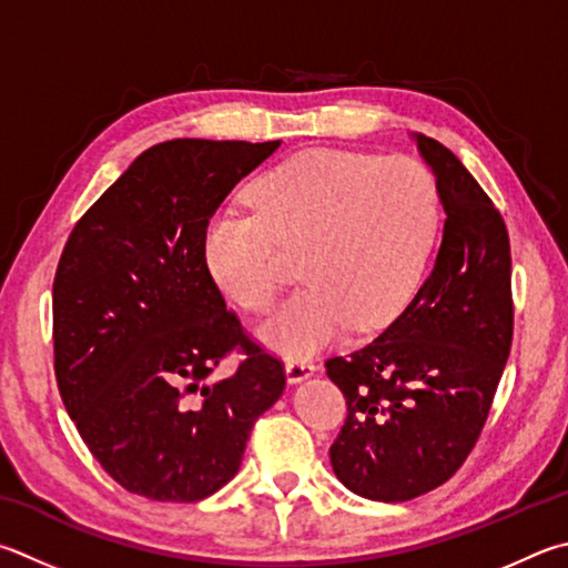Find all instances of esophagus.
Here are the masks:
<instances>
[{"instance_id": "34e87169", "label": "esophagus", "mask_w": 568, "mask_h": 568, "mask_svg": "<svg viewBox=\"0 0 568 568\" xmlns=\"http://www.w3.org/2000/svg\"><path fill=\"white\" fill-rule=\"evenodd\" d=\"M315 369H317V365L311 363V359H287L285 363L287 383H303V379L311 377Z\"/></svg>"}]
</instances>
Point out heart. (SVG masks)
Segmentation results:
<instances>
[{
	"label": "heart",
	"instance_id": "1",
	"mask_svg": "<svg viewBox=\"0 0 568 568\" xmlns=\"http://www.w3.org/2000/svg\"><path fill=\"white\" fill-rule=\"evenodd\" d=\"M251 209H225L205 229V263L233 303L263 313L303 251L307 283L261 337L305 357L345 333L389 325L417 295L439 229L435 176L415 159L315 149L265 173Z\"/></svg>",
	"mask_w": 568,
	"mask_h": 568
}]
</instances>
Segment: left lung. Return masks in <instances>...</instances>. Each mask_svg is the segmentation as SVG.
Instances as JSON below:
<instances>
[{"instance_id":"left-lung-1","label":"left lung","mask_w":568,"mask_h":568,"mask_svg":"<svg viewBox=\"0 0 568 568\" xmlns=\"http://www.w3.org/2000/svg\"><path fill=\"white\" fill-rule=\"evenodd\" d=\"M445 205L435 267L373 343L329 357L347 402L329 447L337 479L375 501L445 484L477 445L514 335L511 248L501 213L462 161L417 133Z\"/></svg>"}]
</instances>
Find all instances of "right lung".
I'll return each mask as SVG.
<instances>
[{
    "label": "right lung",
    "mask_w": 568,
    "mask_h": 568,
    "mask_svg": "<svg viewBox=\"0 0 568 568\" xmlns=\"http://www.w3.org/2000/svg\"><path fill=\"white\" fill-rule=\"evenodd\" d=\"M281 141L173 139L143 151L77 221L54 275L59 395L113 481L199 501L241 467L283 359L245 333L205 263V229ZM231 352L236 373L204 379Z\"/></svg>",
    "instance_id": "add662e5"
}]
</instances>
